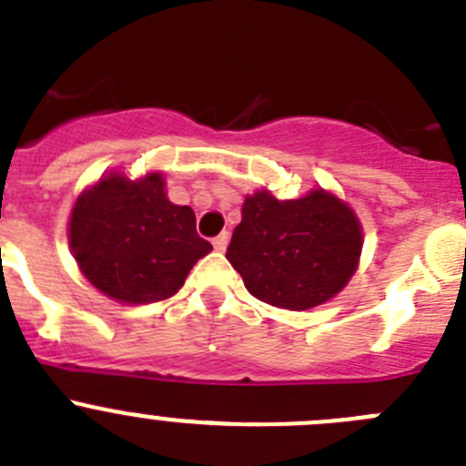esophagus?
<instances>
[{"label":"esophagus","instance_id":"esophagus-1","mask_svg":"<svg viewBox=\"0 0 466 466\" xmlns=\"http://www.w3.org/2000/svg\"><path fill=\"white\" fill-rule=\"evenodd\" d=\"M229 243V232H220L218 237L213 238V248L218 250V253H225V248H228Z\"/></svg>","mask_w":466,"mask_h":466}]
</instances>
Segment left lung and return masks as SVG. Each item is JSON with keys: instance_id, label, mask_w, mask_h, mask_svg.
I'll return each mask as SVG.
<instances>
[{"instance_id": "1", "label": "left lung", "mask_w": 466, "mask_h": 466, "mask_svg": "<svg viewBox=\"0 0 466 466\" xmlns=\"http://www.w3.org/2000/svg\"><path fill=\"white\" fill-rule=\"evenodd\" d=\"M363 228L338 195L312 188L299 199L271 190L246 195L228 255L255 299L310 310L345 289L359 268Z\"/></svg>"}]
</instances>
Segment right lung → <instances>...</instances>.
I'll return each instance as SVG.
<instances>
[{
  "instance_id": "right-lung-1",
  "label": "right lung",
  "mask_w": 466,
  "mask_h": 466,
  "mask_svg": "<svg viewBox=\"0 0 466 466\" xmlns=\"http://www.w3.org/2000/svg\"><path fill=\"white\" fill-rule=\"evenodd\" d=\"M68 246L82 276L126 306L177 294L213 250L195 229L193 208L169 202L163 172H110L86 186L71 208Z\"/></svg>"
}]
</instances>
